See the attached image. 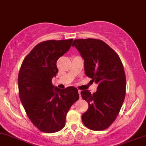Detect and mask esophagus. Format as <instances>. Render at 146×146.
Here are the masks:
<instances>
[{
	"mask_svg": "<svg viewBox=\"0 0 146 146\" xmlns=\"http://www.w3.org/2000/svg\"><path fill=\"white\" fill-rule=\"evenodd\" d=\"M78 91L79 97H80V98H81V95H80V93H81V91H80V90H78Z\"/></svg>",
	"mask_w": 146,
	"mask_h": 146,
	"instance_id": "1",
	"label": "esophagus"
}]
</instances>
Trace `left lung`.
<instances>
[{
  "label": "left lung",
  "mask_w": 146,
  "mask_h": 146,
  "mask_svg": "<svg viewBox=\"0 0 146 146\" xmlns=\"http://www.w3.org/2000/svg\"><path fill=\"white\" fill-rule=\"evenodd\" d=\"M82 59L85 74L98 84L97 91H82V98L89 104L82 115L88 129L102 131L114 121L125 98L126 76L119 56L104 41L94 38L76 39L72 44Z\"/></svg>",
  "instance_id": "left-lung-1"
}]
</instances>
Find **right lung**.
<instances>
[{"mask_svg":"<svg viewBox=\"0 0 146 146\" xmlns=\"http://www.w3.org/2000/svg\"><path fill=\"white\" fill-rule=\"evenodd\" d=\"M73 39L38 44L26 57L18 75L19 95L28 118L39 130L55 133L66 125L68 111L79 99L78 89H60L52 84L57 61L68 51Z\"/></svg>","mask_w":146,"mask_h":146,"instance_id":"1","label":"right lung"}]
</instances>
